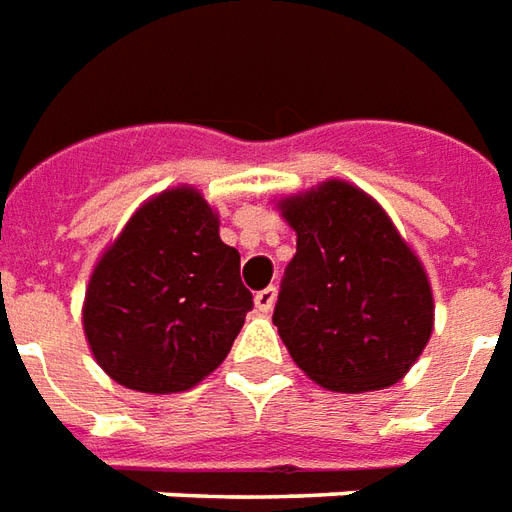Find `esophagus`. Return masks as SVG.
I'll return each instance as SVG.
<instances>
[{"instance_id": "1", "label": "esophagus", "mask_w": 512, "mask_h": 512, "mask_svg": "<svg viewBox=\"0 0 512 512\" xmlns=\"http://www.w3.org/2000/svg\"><path fill=\"white\" fill-rule=\"evenodd\" d=\"M275 297H278V289L275 286H267V289H262V292H256V308L262 311V314H270L275 306Z\"/></svg>"}]
</instances>
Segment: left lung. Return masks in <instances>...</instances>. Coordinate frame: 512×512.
Wrapping results in <instances>:
<instances>
[{
  "mask_svg": "<svg viewBox=\"0 0 512 512\" xmlns=\"http://www.w3.org/2000/svg\"><path fill=\"white\" fill-rule=\"evenodd\" d=\"M297 231L273 322L308 378L331 391L386 389L433 333L430 281L389 215L347 181L281 201Z\"/></svg>",
  "mask_w": 512,
  "mask_h": 512,
  "instance_id": "left-lung-1",
  "label": "left lung"
}]
</instances>
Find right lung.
Returning <instances> with one entry per match:
<instances>
[{"instance_id":"add662e5","label":"right lung","mask_w":512,"mask_h":512,"mask_svg":"<svg viewBox=\"0 0 512 512\" xmlns=\"http://www.w3.org/2000/svg\"><path fill=\"white\" fill-rule=\"evenodd\" d=\"M253 308L239 253L190 187L140 206L90 275L85 336L99 366L146 394L192 389L226 361Z\"/></svg>"}]
</instances>
